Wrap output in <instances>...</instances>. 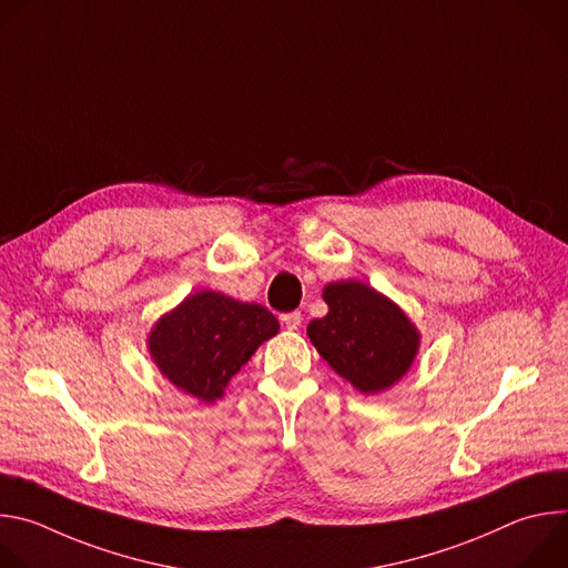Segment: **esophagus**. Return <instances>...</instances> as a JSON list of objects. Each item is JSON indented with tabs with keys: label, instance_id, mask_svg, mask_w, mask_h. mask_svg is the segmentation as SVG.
I'll return each instance as SVG.
<instances>
[{
	"label": "esophagus",
	"instance_id": "34e87169",
	"mask_svg": "<svg viewBox=\"0 0 568 568\" xmlns=\"http://www.w3.org/2000/svg\"><path fill=\"white\" fill-rule=\"evenodd\" d=\"M301 321H303V314H301L298 310L281 314V323H283V326H285L287 331H296V328L301 326Z\"/></svg>",
	"mask_w": 568,
	"mask_h": 568
}]
</instances>
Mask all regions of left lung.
<instances>
[{
  "label": "left lung",
  "mask_w": 568,
  "mask_h": 568,
  "mask_svg": "<svg viewBox=\"0 0 568 568\" xmlns=\"http://www.w3.org/2000/svg\"><path fill=\"white\" fill-rule=\"evenodd\" d=\"M328 314L310 321L307 337L335 373L362 393H377L409 371L418 333L395 303L357 281L323 290Z\"/></svg>",
  "instance_id": "1"
}]
</instances>
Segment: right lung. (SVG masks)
<instances>
[{
  "mask_svg": "<svg viewBox=\"0 0 568 568\" xmlns=\"http://www.w3.org/2000/svg\"><path fill=\"white\" fill-rule=\"evenodd\" d=\"M276 333L278 321L267 307L206 290L161 318L148 346L159 371L178 388L215 402L229 379Z\"/></svg>",
  "mask_w": 568,
  "mask_h": 568,
  "instance_id": "right-lung-1",
  "label": "right lung"
}]
</instances>
